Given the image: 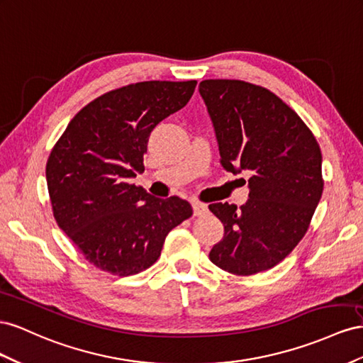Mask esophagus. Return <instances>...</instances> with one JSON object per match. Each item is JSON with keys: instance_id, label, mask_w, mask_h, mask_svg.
<instances>
[{"instance_id": "obj_1", "label": "esophagus", "mask_w": 363, "mask_h": 363, "mask_svg": "<svg viewBox=\"0 0 363 363\" xmlns=\"http://www.w3.org/2000/svg\"><path fill=\"white\" fill-rule=\"evenodd\" d=\"M206 211H208V208H206L205 203H202V202H193V213H194V216H202Z\"/></svg>"}]
</instances>
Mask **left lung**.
I'll list each match as a JSON object with an SVG mask.
<instances>
[{
    "mask_svg": "<svg viewBox=\"0 0 363 363\" xmlns=\"http://www.w3.org/2000/svg\"><path fill=\"white\" fill-rule=\"evenodd\" d=\"M216 132L220 164L234 174L251 172L250 199L211 203L223 239L210 260L226 272L252 275L274 267L308 230L323 196V155L298 113L266 88L243 80L199 84Z\"/></svg>",
    "mask_w": 363,
    "mask_h": 363,
    "instance_id": "obj_1",
    "label": "left lung"
}]
</instances>
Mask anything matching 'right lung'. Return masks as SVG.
I'll return each mask as SVG.
<instances>
[{"label": "right lung", "mask_w": 363, "mask_h": 363, "mask_svg": "<svg viewBox=\"0 0 363 363\" xmlns=\"http://www.w3.org/2000/svg\"><path fill=\"white\" fill-rule=\"evenodd\" d=\"M196 80L140 82L76 113L47 161L55 219L89 263L128 277L150 267L165 237L193 214L178 196L153 198L130 179L144 172L150 132L191 99Z\"/></svg>", "instance_id": "obj_1"}]
</instances>
